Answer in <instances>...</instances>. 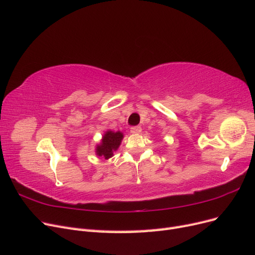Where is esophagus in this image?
Segmentation results:
<instances>
[{"instance_id":"34e87169","label":"esophagus","mask_w":255,"mask_h":255,"mask_svg":"<svg viewBox=\"0 0 255 255\" xmlns=\"http://www.w3.org/2000/svg\"><path fill=\"white\" fill-rule=\"evenodd\" d=\"M130 133L132 134H140L141 133V128L140 127H133L130 128Z\"/></svg>"}]
</instances>
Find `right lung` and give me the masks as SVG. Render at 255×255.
Returning <instances> with one entry per match:
<instances>
[{"instance_id": "1", "label": "right lung", "mask_w": 255, "mask_h": 255, "mask_svg": "<svg viewBox=\"0 0 255 255\" xmlns=\"http://www.w3.org/2000/svg\"><path fill=\"white\" fill-rule=\"evenodd\" d=\"M123 139V133L120 130L114 132L112 129H107L102 136V139L96 145V154L98 156H102L109 159L114 156V152L117 151Z\"/></svg>"}]
</instances>
